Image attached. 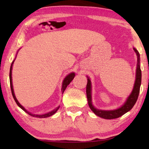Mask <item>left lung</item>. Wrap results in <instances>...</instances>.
<instances>
[{
	"label": "left lung",
	"instance_id": "8db88e82",
	"mask_svg": "<svg viewBox=\"0 0 149 149\" xmlns=\"http://www.w3.org/2000/svg\"><path fill=\"white\" fill-rule=\"evenodd\" d=\"M134 52H136V56H137V67H136V81L134 83V87L133 91L125 104L122 106L119 109L114 110V111H102V110L96 109L92 105L91 103V81L87 77V83L86 87V93L87 101H88L89 107L90 108L91 111L94 113L97 116L106 119H113L116 118L121 117L124 114H125L127 112L130 111L135 104L136 101H137L138 95L140 93V85H141V78H142V72L140 70V54L137 50L135 48H134Z\"/></svg>",
	"mask_w": 149,
	"mask_h": 149
}]
</instances>
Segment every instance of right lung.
I'll list each match as a JSON object with an SVG mask.
<instances>
[{
  "mask_svg": "<svg viewBox=\"0 0 149 149\" xmlns=\"http://www.w3.org/2000/svg\"><path fill=\"white\" fill-rule=\"evenodd\" d=\"M15 61V60H14ZM14 61L13 62H12V64L11 65V68H10V72H9V80H10V86H11V93H12V95H13V98L14 100H15V102L19 106V107L21 108V109L23 110V111H24L26 112V113H27L28 115H30V116H32V117H38V118H45V117H50V116H52L54 115V114H55L56 113V111H58V110L59 109V108H60V107H58V108H56V109H54V111H51L49 112V113H47V114H45V115H34V114H32L29 113V112L26 111V110L24 109V108L22 107V106L19 103V102L17 101V100L16 99L15 97V93H14V91H13V85H12V77H11V70H12V66H13V64L14 62ZM75 76L74 73V72H72L70 73V74H69L68 76H67L66 78L64 79V81H63V83H62V93H64V91H65V89H66V87L68 86V85L70 84V83L71 82V81H72V79H74V77Z\"/></svg>",
  "mask_w": 149,
  "mask_h": 149,
  "instance_id": "obj_1",
  "label": "right lung"
}]
</instances>
